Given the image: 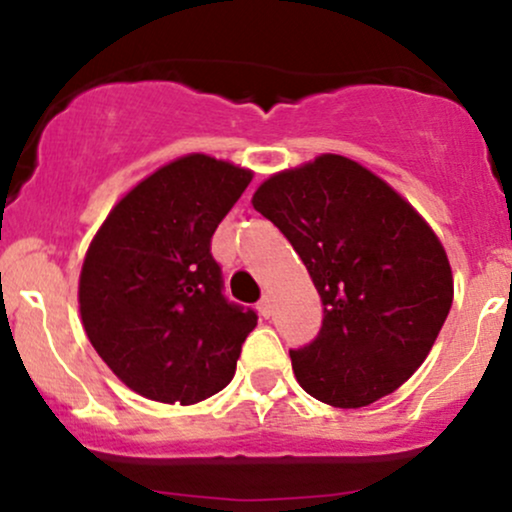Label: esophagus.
<instances>
[{"mask_svg":"<svg viewBox=\"0 0 512 512\" xmlns=\"http://www.w3.org/2000/svg\"><path fill=\"white\" fill-rule=\"evenodd\" d=\"M257 310H260V315L264 317V320H267V317L269 315H272V296H269V293H264V296H262V301L260 303H257Z\"/></svg>","mask_w":512,"mask_h":512,"instance_id":"1","label":"esophagus"}]
</instances>
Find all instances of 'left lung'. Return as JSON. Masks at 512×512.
<instances>
[{"mask_svg":"<svg viewBox=\"0 0 512 512\" xmlns=\"http://www.w3.org/2000/svg\"><path fill=\"white\" fill-rule=\"evenodd\" d=\"M252 207L289 238L325 305L315 342L291 351L298 385L330 407L358 409L407 383L455 296L424 216L339 154L274 173Z\"/></svg>","mask_w":512,"mask_h":512,"instance_id":"8db88e82","label":"left lung"}]
</instances>
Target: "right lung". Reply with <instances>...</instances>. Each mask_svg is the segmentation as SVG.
I'll list each match as a JSON object with an SVG mask.
<instances>
[{"mask_svg": "<svg viewBox=\"0 0 512 512\" xmlns=\"http://www.w3.org/2000/svg\"><path fill=\"white\" fill-rule=\"evenodd\" d=\"M252 170L207 154L166 163L110 209L88 245L79 313L129 390L197 404L231 383L257 315L228 303L211 236Z\"/></svg>", "mask_w": 512, "mask_h": 512, "instance_id": "right-lung-1", "label": "right lung"}]
</instances>
